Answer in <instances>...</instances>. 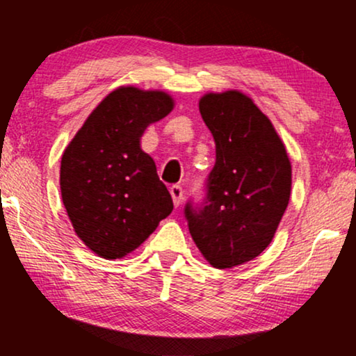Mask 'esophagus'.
I'll list each match as a JSON object with an SVG mask.
<instances>
[{"label": "esophagus", "mask_w": 356, "mask_h": 356, "mask_svg": "<svg viewBox=\"0 0 356 356\" xmlns=\"http://www.w3.org/2000/svg\"><path fill=\"white\" fill-rule=\"evenodd\" d=\"M169 191H170V195H172L174 206H175V207H179V204H181V201H182V195H184L182 187H181V186H177V184H175V186L170 187Z\"/></svg>", "instance_id": "34e87169"}]
</instances>
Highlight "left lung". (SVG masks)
I'll use <instances>...</instances> for the list:
<instances>
[{
	"label": "left lung",
	"instance_id": "1",
	"mask_svg": "<svg viewBox=\"0 0 356 356\" xmlns=\"http://www.w3.org/2000/svg\"><path fill=\"white\" fill-rule=\"evenodd\" d=\"M216 142L206 195L184 206L195 246L214 268L238 266L271 243L291 194V164L269 118L239 92L199 102Z\"/></svg>",
	"mask_w": 356,
	"mask_h": 356
}]
</instances>
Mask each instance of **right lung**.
Wrapping results in <instances>:
<instances>
[{"label": "right lung", "mask_w": 356, "mask_h": 356, "mask_svg": "<svg viewBox=\"0 0 356 356\" xmlns=\"http://www.w3.org/2000/svg\"><path fill=\"white\" fill-rule=\"evenodd\" d=\"M172 107L164 92L117 88L65 149L60 167L65 209L79 238L105 259L140 246L174 209L155 162L140 149L147 125Z\"/></svg>", "instance_id": "add662e5"}]
</instances>
